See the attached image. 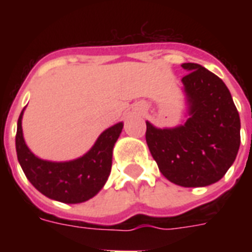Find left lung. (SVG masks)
<instances>
[{
    "instance_id": "1",
    "label": "left lung",
    "mask_w": 252,
    "mask_h": 252,
    "mask_svg": "<svg viewBox=\"0 0 252 252\" xmlns=\"http://www.w3.org/2000/svg\"><path fill=\"white\" fill-rule=\"evenodd\" d=\"M182 78L187 120L174 128L146 122V144L158 168L171 183L205 187L219 182L235 161L241 120L221 78L193 63H184Z\"/></svg>"
}]
</instances>
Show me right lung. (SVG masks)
<instances>
[{
    "mask_svg": "<svg viewBox=\"0 0 252 252\" xmlns=\"http://www.w3.org/2000/svg\"><path fill=\"white\" fill-rule=\"evenodd\" d=\"M25 108L18 119L15 148L19 165L30 183L44 196L60 203L78 204L94 197L110 176L112 150L124 124L120 122L103 130L82 157L65 162L45 161L26 145L22 129Z\"/></svg>",
    "mask_w": 252,
    "mask_h": 252,
    "instance_id": "right-lung-1",
    "label": "right lung"
}]
</instances>
